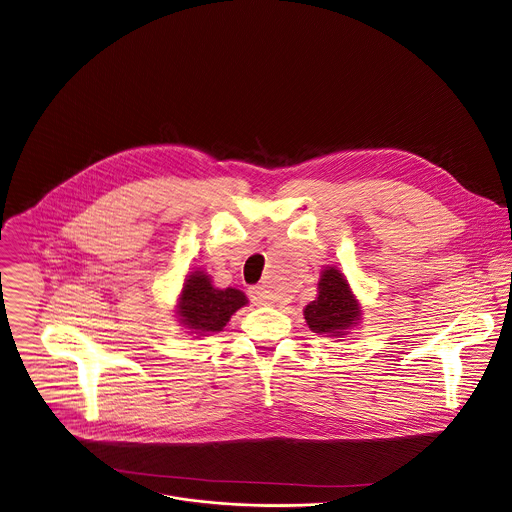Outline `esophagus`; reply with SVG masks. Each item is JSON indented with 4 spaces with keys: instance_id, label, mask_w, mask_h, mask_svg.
I'll use <instances>...</instances> for the list:
<instances>
[{
    "instance_id": "1",
    "label": "esophagus",
    "mask_w": 512,
    "mask_h": 512,
    "mask_svg": "<svg viewBox=\"0 0 512 512\" xmlns=\"http://www.w3.org/2000/svg\"><path fill=\"white\" fill-rule=\"evenodd\" d=\"M249 298H251L253 304H257V306H267V304L273 302L271 290H269L267 286H263V284L251 286V288H249Z\"/></svg>"
}]
</instances>
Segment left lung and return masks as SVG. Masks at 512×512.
Returning <instances> with one entry per match:
<instances>
[{
    "label": "left lung",
    "instance_id": "1",
    "mask_svg": "<svg viewBox=\"0 0 512 512\" xmlns=\"http://www.w3.org/2000/svg\"><path fill=\"white\" fill-rule=\"evenodd\" d=\"M361 316L347 281L338 269L328 267L318 283V298L304 308V318L314 334L343 336Z\"/></svg>",
    "mask_w": 512,
    "mask_h": 512
}]
</instances>
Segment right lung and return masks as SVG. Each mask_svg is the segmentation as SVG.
<instances>
[{
  "mask_svg": "<svg viewBox=\"0 0 512 512\" xmlns=\"http://www.w3.org/2000/svg\"><path fill=\"white\" fill-rule=\"evenodd\" d=\"M247 304V298L237 288H214L208 275L194 271L182 286L178 316L186 328L196 334L222 332L231 314Z\"/></svg>",
  "mask_w": 512,
  "mask_h": 512,
  "instance_id": "add662e5",
  "label": "right lung"
}]
</instances>
